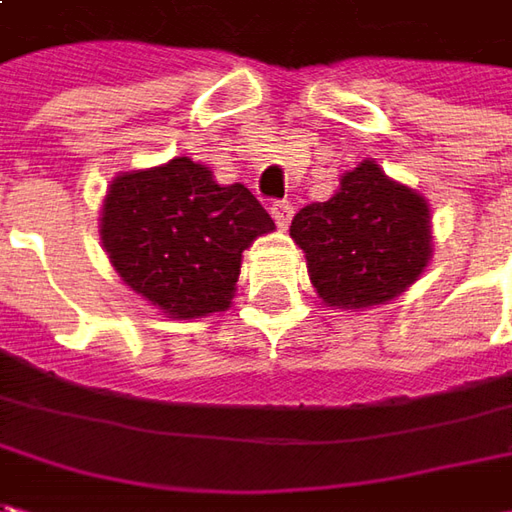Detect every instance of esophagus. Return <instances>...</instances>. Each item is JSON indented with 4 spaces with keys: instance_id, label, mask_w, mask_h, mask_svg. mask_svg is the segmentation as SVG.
<instances>
[{
    "instance_id": "esophagus-1",
    "label": "esophagus",
    "mask_w": 512,
    "mask_h": 512,
    "mask_svg": "<svg viewBox=\"0 0 512 512\" xmlns=\"http://www.w3.org/2000/svg\"><path fill=\"white\" fill-rule=\"evenodd\" d=\"M291 215H294V206L289 201H274L272 203V218L280 229H286L291 223Z\"/></svg>"
}]
</instances>
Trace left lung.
I'll return each instance as SVG.
<instances>
[{
	"mask_svg": "<svg viewBox=\"0 0 512 512\" xmlns=\"http://www.w3.org/2000/svg\"><path fill=\"white\" fill-rule=\"evenodd\" d=\"M311 286L331 309L365 311L408 291L433 257L431 203L399 184L374 158L340 175L323 203L294 215Z\"/></svg>",
	"mask_w": 512,
	"mask_h": 512,
	"instance_id": "1",
	"label": "left lung"
}]
</instances>
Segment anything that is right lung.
Returning <instances> with one entry per match:
<instances>
[{
    "label": "right lung",
    "mask_w": 512,
    "mask_h": 512,
    "mask_svg": "<svg viewBox=\"0 0 512 512\" xmlns=\"http://www.w3.org/2000/svg\"><path fill=\"white\" fill-rule=\"evenodd\" d=\"M101 246L124 286L172 320L226 311L243 252L274 221L243 184L178 155L118 172L101 201Z\"/></svg>",
    "instance_id": "right-lung-1"
}]
</instances>
